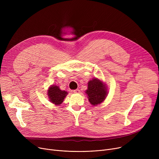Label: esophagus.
Returning a JSON list of instances; mask_svg holds the SVG:
<instances>
[{
  "mask_svg": "<svg viewBox=\"0 0 159 159\" xmlns=\"http://www.w3.org/2000/svg\"><path fill=\"white\" fill-rule=\"evenodd\" d=\"M80 92V89H75V90H73V93H79Z\"/></svg>",
  "mask_w": 159,
  "mask_h": 159,
  "instance_id": "1",
  "label": "esophagus"
}]
</instances>
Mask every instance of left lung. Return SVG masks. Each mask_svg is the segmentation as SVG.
<instances>
[{
  "label": "left lung",
  "instance_id": "8db88e82",
  "mask_svg": "<svg viewBox=\"0 0 159 159\" xmlns=\"http://www.w3.org/2000/svg\"><path fill=\"white\" fill-rule=\"evenodd\" d=\"M106 89L105 85L100 80L94 79L89 80L88 89L86 91L89 102L95 106L104 101L107 94Z\"/></svg>",
  "mask_w": 159,
  "mask_h": 159
}]
</instances>
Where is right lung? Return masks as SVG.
Segmentation results:
<instances>
[{
    "instance_id": "add662e5",
    "label": "right lung",
    "mask_w": 159,
    "mask_h": 159,
    "mask_svg": "<svg viewBox=\"0 0 159 159\" xmlns=\"http://www.w3.org/2000/svg\"><path fill=\"white\" fill-rule=\"evenodd\" d=\"M67 94L68 93L66 91L61 90L57 86L50 87L48 91L50 101L56 105L61 104Z\"/></svg>"
}]
</instances>
